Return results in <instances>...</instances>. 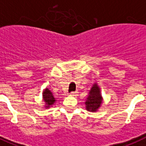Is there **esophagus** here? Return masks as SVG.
<instances>
[{"instance_id": "34e87169", "label": "esophagus", "mask_w": 146, "mask_h": 146, "mask_svg": "<svg viewBox=\"0 0 146 146\" xmlns=\"http://www.w3.org/2000/svg\"><path fill=\"white\" fill-rule=\"evenodd\" d=\"M78 92H77V91H75V92H71L70 95L72 96H78Z\"/></svg>"}]
</instances>
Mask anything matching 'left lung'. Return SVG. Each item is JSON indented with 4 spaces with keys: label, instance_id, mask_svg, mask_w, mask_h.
I'll list each match as a JSON object with an SVG mask.
<instances>
[{
    "label": "left lung",
    "instance_id": "obj_1",
    "mask_svg": "<svg viewBox=\"0 0 146 146\" xmlns=\"http://www.w3.org/2000/svg\"><path fill=\"white\" fill-rule=\"evenodd\" d=\"M102 102V98L100 94V89L95 84L92 87L86 101V108L87 110L91 112H96L99 108Z\"/></svg>",
    "mask_w": 146,
    "mask_h": 146
}]
</instances>
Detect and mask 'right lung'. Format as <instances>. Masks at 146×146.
Returning a JSON list of instances; mask_svg holds the SVG:
<instances>
[{
  "label": "right lung",
  "instance_id": "right-lung-1",
  "mask_svg": "<svg viewBox=\"0 0 146 146\" xmlns=\"http://www.w3.org/2000/svg\"><path fill=\"white\" fill-rule=\"evenodd\" d=\"M43 98H44V102L46 103L47 108H49L50 105H52L56 101L54 96H53L52 93L50 92L48 89H45L44 92H43Z\"/></svg>",
  "mask_w": 146,
  "mask_h": 146
}]
</instances>
